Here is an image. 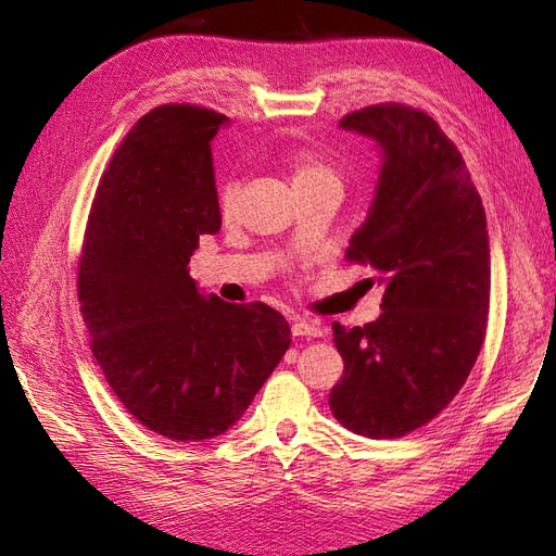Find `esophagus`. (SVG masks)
Listing matches in <instances>:
<instances>
[{"label": "esophagus", "instance_id": "34e87169", "mask_svg": "<svg viewBox=\"0 0 556 556\" xmlns=\"http://www.w3.org/2000/svg\"><path fill=\"white\" fill-rule=\"evenodd\" d=\"M291 332L293 337H323V327L320 323L305 320V317H293Z\"/></svg>", "mask_w": 556, "mask_h": 556}]
</instances>
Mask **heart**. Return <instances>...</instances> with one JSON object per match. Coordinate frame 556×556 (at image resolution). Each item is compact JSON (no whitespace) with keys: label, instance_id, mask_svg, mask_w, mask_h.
Returning a JSON list of instances; mask_svg holds the SVG:
<instances>
[{"label":"heart","instance_id":"obj_1","mask_svg":"<svg viewBox=\"0 0 556 556\" xmlns=\"http://www.w3.org/2000/svg\"><path fill=\"white\" fill-rule=\"evenodd\" d=\"M285 167L291 176L293 191H303V188H313L320 184H337L339 186L337 172L329 167V164L320 155H315L313 150L291 152V155H287V160H285ZM236 198H239V184L229 181L227 186H224L222 198H219V207H222L224 217H229L233 212Z\"/></svg>","mask_w":556,"mask_h":556}]
</instances>
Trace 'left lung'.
Wrapping results in <instances>:
<instances>
[{"label": "left lung", "mask_w": 556, "mask_h": 556, "mask_svg": "<svg viewBox=\"0 0 556 556\" xmlns=\"http://www.w3.org/2000/svg\"><path fill=\"white\" fill-rule=\"evenodd\" d=\"M339 126L382 152L346 257L380 275L384 296L375 323L332 325L344 377L329 408L356 434L392 440L440 416L473 370L490 311L488 219L464 157L432 116L375 104Z\"/></svg>", "instance_id": "8db88e82"}]
</instances>
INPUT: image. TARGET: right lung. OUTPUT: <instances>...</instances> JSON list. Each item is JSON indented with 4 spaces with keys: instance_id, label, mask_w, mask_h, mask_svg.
Listing matches in <instances>:
<instances>
[{
    "instance_id": "add662e5",
    "label": "right lung",
    "mask_w": 556,
    "mask_h": 556,
    "mask_svg": "<svg viewBox=\"0 0 556 556\" xmlns=\"http://www.w3.org/2000/svg\"><path fill=\"white\" fill-rule=\"evenodd\" d=\"M229 119L193 104L140 116L92 200L78 269L90 349L112 392L176 442L224 434L291 344L285 315L200 293L188 263L222 227L210 140Z\"/></svg>"
}]
</instances>
